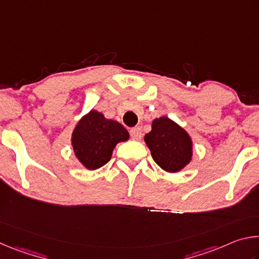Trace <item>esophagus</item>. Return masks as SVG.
<instances>
[{"label":"esophagus","instance_id":"obj_1","mask_svg":"<svg viewBox=\"0 0 259 259\" xmlns=\"http://www.w3.org/2000/svg\"><path fill=\"white\" fill-rule=\"evenodd\" d=\"M130 136L133 139L139 140L142 138V130H140L139 126H136V128H133L130 130Z\"/></svg>","mask_w":259,"mask_h":259}]
</instances>
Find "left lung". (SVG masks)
<instances>
[{"instance_id":"1","label":"left lung","mask_w":259,"mask_h":259,"mask_svg":"<svg viewBox=\"0 0 259 259\" xmlns=\"http://www.w3.org/2000/svg\"><path fill=\"white\" fill-rule=\"evenodd\" d=\"M153 160L166 172L176 174L190 164L193 140L187 131L166 116L153 120L152 130L144 137Z\"/></svg>"}]
</instances>
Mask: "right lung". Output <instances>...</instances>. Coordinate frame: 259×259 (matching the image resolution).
<instances>
[{"label": "right lung", "mask_w": 259, "mask_h": 259, "mask_svg": "<svg viewBox=\"0 0 259 259\" xmlns=\"http://www.w3.org/2000/svg\"><path fill=\"white\" fill-rule=\"evenodd\" d=\"M128 139V130L120 122L91 109L78 120L71 144L78 162L88 170H97L111 160L117 144Z\"/></svg>", "instance_id": "right-lung-1"}]
</instances>
